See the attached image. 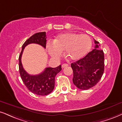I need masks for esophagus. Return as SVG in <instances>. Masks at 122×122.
Segmentation results:
<instances>
[{"label": "esophagus", "mask_w": 122, "mask_h": 122, "mask_svg": "<svg viewBox=\"0 0 122 122\" xmlns=\"http://www.w3.org/2000/svg\"><path fill=\"white\" fill-rule=\"evenodd\" d=\"M67 66H68V64H67V63H64V64H63L62 66H61V67H62V68H65V67H67Z\"/></svg>", "instance_id": "obj_1"}]
</instances>
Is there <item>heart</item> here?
<instances>
[{"mask_svg": "<svg viewBox=\"0 0 122 122\" xmlns=\"http://www.w3.org/2000/svg\"><path fill=\"white\" fill-rule=\"evenodd\" d=\"M92 47V40L86 34L65 33L56 36L53 41L46 43V50L53 58H58L64 50L69 59L76 61L83 58Z\"/></svg>", "mask_w": 122, "mask_h": 122, "instance_id": "heart-1", "label": "heart"}]
</instances>
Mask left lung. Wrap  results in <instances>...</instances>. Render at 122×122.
<instances>
[{
  "label": "left lung",
  "instance_id": "left-lung-1",
  "mask_svg": "<svg viewBox=\"0 0 122 122\" xmlns=\"http://www.w3.org/2000/svg\"><path fill=\"white\" fill-rule=\"evenodd\" d=\"M95 49L85 57L71 63L73 82L78 88L87 90L97 84L104 72V53L98 49V42L94 40Z\"/></svg>",
  "mask_w": 122,
  "mask_h": 122
}]
</instances>
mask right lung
<instances>
[{
	"mask_svg": "<svg viewBox=\"0 0 122 122\" xmlns=\"http://www.w3.org/2000/svg\"><path fill=\"white\" fill-rule=\"evenodd\" d=\"M37 43L46 48V32H39L31 36L25 42L19 55V72L21 78L28 90L39 96H46L53 91L55 86V77L61 70V65L56 68L47 67L42 73L37 75H30L24 69L21 63V56L24 49L28 45Z\"/></svg>",
	"mask_w": 122,
	"mask_h": 122,
	"instance_id": "add662e5",
	"label": "right lung"
}]
</instances>
